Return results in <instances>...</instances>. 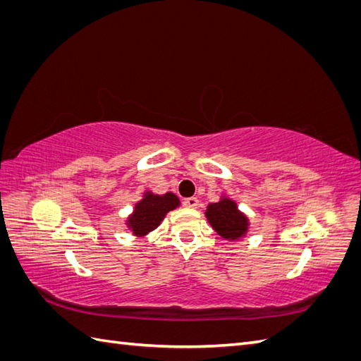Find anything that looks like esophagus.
<instances>
[{
	"instance_id": "obj_1",
	"label": "esophagus",
	"mask_w": 361,
	"mask_h": 361,
	"mask_svg": "<svg viewBox=\"0 0 361 361\" xmlns=\"http://www.w3.org/2000/svg\"><path fill=\"white\" fill-rule=\"evenodd\" d=\"M183 206H185V207H197V206H199V200L195 199V197L183 199Z\"/></svg>"
}]
</instances>
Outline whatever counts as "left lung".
<instances>
[{
  "instance_id": "1",
  "label": "left lung",
  "mask_w": 361,
  "mask_h": 361,
  "mask_svg": "<svg viewBox=\"0 0 361 361\" xmlns=\"http://www.w3.org/2000/svg\"><path fill=\"white\" fill-rule=\"evenodd\" d=\"M204 214L214 231L224 239L235 241L248 231V218L238 209L233 200L227 197H223L216 203H211Z\"/></svg>"
}]
</instances>
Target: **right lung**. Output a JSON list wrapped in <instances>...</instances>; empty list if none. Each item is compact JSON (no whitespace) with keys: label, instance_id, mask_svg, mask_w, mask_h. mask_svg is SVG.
<instances>
[{"label":"right lung","instance_id":"add662e5","mask_svg":"<svg viewBox=\"0 0 361 361\" xmlns=\"http://www.w3.org/2000/svg\"><path fill=\"white\" fill-rule=\"evenodd\" d=\"M180 204L179 199L173 192L158 195L154 192H146L143 200L135 204V209L128 218V227L137 236H145L146 233L157 228L167 212Z\"/></svg>","mask_w":361,"mask_h":361}]
</instances>
